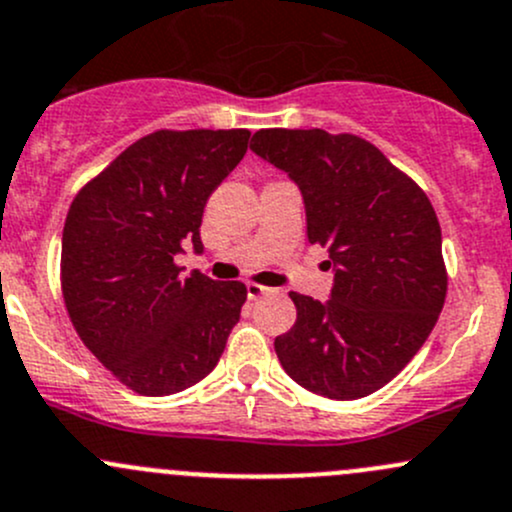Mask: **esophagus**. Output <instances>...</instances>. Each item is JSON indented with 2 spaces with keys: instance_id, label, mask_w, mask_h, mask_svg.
Wrapping results in <instances>:
<instances>
[{
  "instance_id": "34e87169",
  "label": "esophagus",
  "mask_w": 512,
  "mask_h": 512,
  "mask_svg": "<svg viewBox=\"0 0 512 512\" xmlns=\"http://www.w3.org/2000/svg\"><path fill=\"white\" fill-rule=\"evenodd\" d=\"M246 293H249L251 300H258V298H263L266 293H271V288L261 286V283H246Z\"/></svg>"
}]
</instances>
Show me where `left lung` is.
<instances>
[{
	"instance_id": "left-lung-1",
	"label": "left lung",
	"mask_w": 512,
	"mask_h": 512,
	"mask_svg": "<svg viewBox=\"0 0 512 512\" xmlns=\"http://www.w3.org/2000/svg\"><path fill=\"white\" fill-rule=\"evenodd\" d=\"M251 150L298 184L308 241L328 249L330 300L291 293L298 318L273 347L288 377L360 399L397 377L446 300L441 226L419 184L372 142L325 130H258Z\"/></svg>"
}]
</instances>
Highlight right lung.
Listing matches in <instances>:
<instances>
[{"label": "right lung", "instance_id": "right-lung-1", "mask_svg": "<svg viewBox=\"0 0 512 512\" xmlns=\"http://www.w3.org/2000/svg\"><path fill=\"white\" fill-rule=\"evenodd\" d=\"M249 130H157L120 152L73 199L61 288L83 345L145 397L182 392L217 367L246 286L182 276L202 254L204 204L246 155Z\"/></svg>", "mask_w": 512, "mask_h": 512}]
</instances>
